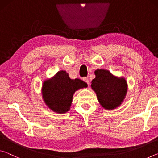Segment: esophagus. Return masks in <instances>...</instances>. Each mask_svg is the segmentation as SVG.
I'll list each match as a JSON object with an SVG mask.
<instances>
[{"label": "esophagus", "instance_id": "34e87169", "mask_svg": "<svg viewBox=\"0 0 158 158\" xmlns=\"http://www.w3.org/2000/svg\"><path fill=\"white\" fill-rule=\"evenodd\" d=\"M83 81L86 83L88 85H89V79H88L87 77H84V78H83Z\"/></svg>", "mask_w": 158, "mask_h": 158}]
</instances>
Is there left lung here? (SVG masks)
Masks as SVG:
<instances>
[{"mask_svg":"<svg viewBox=\"0 0 158 158\" xmlns=\"http://www.w3.org/2000/svg\"><path fill=\"white\" fill-rule=\"evenodd\" d=\"M95 78L91 81V88L97 95L102 107L108 110L121 105L127 93V81L123 77H116L106 69L95 71Z\"/></svg>","mask_w":158,"mask_h":158,"instance_id":"1","label":"left lung"}]
</instances>
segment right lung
<instances>
[{
    "label": "right lung",
    "instance_id": "right-lung-1",
    "mask_svg": "<svg viewBox=\"0 0 158 158\" xmlns=\"http://www.w3.org/2000/svg\"><path fill=\"white\" fill-rule=\"evenodd\" d=\"M87 87V84L79 79H71L65 71L61 70L52 79L43 82L42 98L48 107L58 114H65L70 109L76 90Z\"/></svg>",
    "mask_w": 158,
    "mask_h": 158
}]
</instances>
